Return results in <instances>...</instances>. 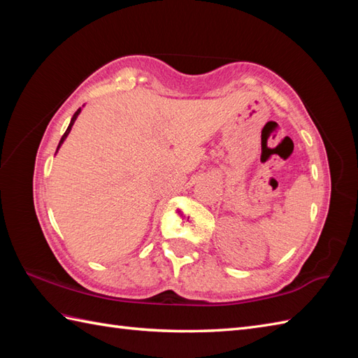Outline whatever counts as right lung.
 <instances>
[{"label": "right lung", "mask_w": 358, "mask_h": 358, "mask_svg": "<svg viewBox=\"0 0 358 358\" xmlns=\"http://www.w3.org/2000/svg\"><path fill=\"white\" fill-rule=\"evenodd\" d=\"M80 112H81V108H80V109H78L77 112H75V113H73V117H72V120H71V124H69V127H67V131L64 132V135L62 136V140H59V144H58V148H59V146H62V144H63V141L66 140V136H67V135H69V132H71V129H72V126H73V123H75V120H77V117H78V113H80ZM57 150H58V149H57Z\"/></svg>", "instance_id": "obj_1"}]
</instances>
